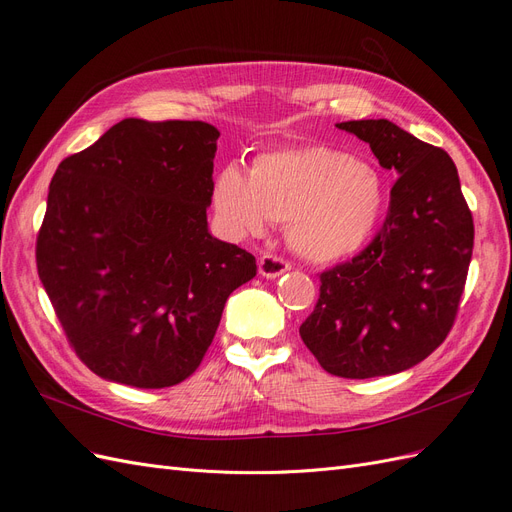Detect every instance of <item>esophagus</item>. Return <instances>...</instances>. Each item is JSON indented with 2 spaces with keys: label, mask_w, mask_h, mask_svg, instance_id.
Returning <instances> with one entry per match:
<instances>
[{
  "label": "esophagus",
  "mask_w": 512,
  "mask_h": 512,
  "mask_svg": "<svg viewBox=\"0 0 512 512\" xmlns=\"http://www.w3.org/2000/svg\"><path fill=\"white\" fill-rule=\"evenodd\" d=\"M288 269H290V262L277 254H262L258 258V273L262 277H271L273 280V277H280Z\"/></svg>",
  "instance_id": "esophagus-1"
}]
</instances>
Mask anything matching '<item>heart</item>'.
Masks as SVG:
<instances>
[{"mask_svg": "<svg viewBox=\"0 0 512 512\" xmlns=\"http://www.w3.org/2000/svg\"><path fill=\"white\" fill-rule=\"evenodd\" d=\"M382 200L378 170L329 147L260 153L247 175L228 166L213 185V207L235 235L288 224L290 245L316 262L359 252L374 235Z\"/></svg>", "mask_w": 512, "mask_h": 512, "instance_id": "obj_1", "label": "heart"}]
</instances>
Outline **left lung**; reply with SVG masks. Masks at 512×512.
<instances>
[{
	"instance_id": "left-lung-1",
	"label": "left lung",
	"mask_w": 512,
	"mask_h": 512,
	"mask_svg": "<svg viewBox=\"0 0 512 512\" xmlns=\"http://www.w3.org/2000/svg\"><path fill=\"white\" fill-rule=\"evenodd\" d=\"M399 175L382 228L352 260L320 273L301 339L324 371L376 378L410 369L451 333L474 247L457 166L389 119L337 123Z\"/></svg>"
}]
</instances>
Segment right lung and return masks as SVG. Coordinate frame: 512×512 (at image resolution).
<instances>
[{
	"mask_svg": "<svg viewBox=\"0 0 512 512\" xmlns=\"http://www.w3.org/2000/svg\"><path fill=\"white\" fill-rule=\"evenodd\" d=\"M220 132L123 119L57 166L36 239L40 282L68 344L104 380L190 378L256 258L209 235Z\"/></svg>",
	"mask_w": 512,
	"mask_h": 512,
	"instance_id": "add662e5",
	"label": "right lung"
}]
</instances>
